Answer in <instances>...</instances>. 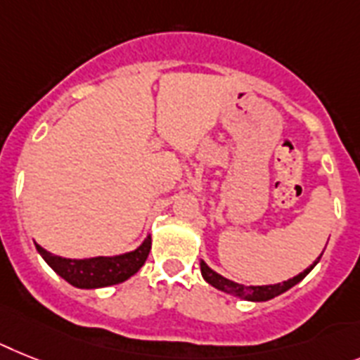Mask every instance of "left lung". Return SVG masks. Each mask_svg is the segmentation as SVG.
Segmentation results:
<instances>
[{"label": "left lung", "mask_w": 360, "mask_h": 360, "mask_svg": "<svg viewBox=\"0 0 360 360\" xmlns=\"http://www.w3.org/2000/svg\"><path fill=\"white\" fill-rule=\"evenodd\" d=\"M319 259L314 261L311 266H307L304 272H300L298 276H294L292 280H287L283 281V283H276V285H250V287H246V285L236 283V281L228 280V278H224V276L217 274L215 270L210 269L204 261H200V272H202V278H204L207 283L213 285L215 289L222 290V292H228L231 294V296H236V298H240V300H248V302H266V300L276 298V296L283 294L285 290H289L290 287H294L296 283H300V281L304 280L305 276L314 269V265L319 263Z\"/></svg>", "instance_id": "8db88e82"}]
</instances>
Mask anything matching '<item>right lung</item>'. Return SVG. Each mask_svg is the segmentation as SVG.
I'll return each instance as SVG.
<instances>
[{
    "mask_svg": "<svg viewBox=\"0 0 360 360\" xmlns=\"http://www.w3.org/2000/svg\"><path fill=\"white\" fill-rule=\"evenodd\" d=\"M37 245V243H34ZM38 254L56 274L79 289H99L110 285L123 283L145 265L150 252V236L132 252L120 255H99L90 259H68L37 245Z\"/></svg>",
    "mask_w": 360,
    "mask_h": 360,
    "instance_id": "1",
    "label": "right lung"
}]
</instances>
